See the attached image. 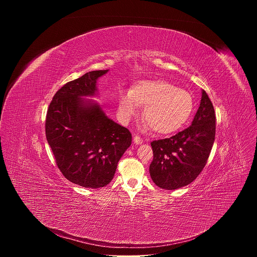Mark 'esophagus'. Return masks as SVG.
Returning <instances> with one entry per match:
<instances>
[{
	"mask_svg": "<svg viewBox=\"0 0 257 257\" xmlns=\"http://www.w3.org/2000/svg\"><path fill=\"white\" fill-rule=\"evenodd\" d=\"M133 141H134V143H135V144H142V142H143L142 138H140L139 136H134Z\"/></svg>",
	"mask_w": 257,
	"mask_h": 257,
	"instance_id": "obj_1",
	"label": "esophagus"
}]
</instances>
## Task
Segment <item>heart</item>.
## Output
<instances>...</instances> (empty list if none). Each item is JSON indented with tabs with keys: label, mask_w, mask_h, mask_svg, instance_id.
Listing matches in <instances>:
<instances>
[{
	"label": "heart",
	"mask_w": 257,
	"mask_h": 257,
	"mask_svg": "<svg viewBox=\"0 0 257 257\" xmlns=\"http://www.w3.org/2000/svg\"><path fill=\"white\" fill-rule=\"evenodd\" d=\"M145 105L143 116L151 128L162 134L174 132L189 119L193 111L192 95L165 80H142L130 91L121 93L118 113L123 122H129Z\"/></svg>",
	"instance_id": "obj_1"
}]
</instances>
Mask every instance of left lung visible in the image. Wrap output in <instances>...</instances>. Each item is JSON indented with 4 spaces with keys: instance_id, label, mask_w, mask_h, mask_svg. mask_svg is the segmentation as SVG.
<instances>
[{
    "instance_id": "obj_1",
    "label": "left lung",
    "mask_w": 257,
    "mask_h": 257,
    "mask_svg": "<svg viewBox=\"0 0 257 257\" xmlns=\"http://www.w3.org/2000/svg\"><path fill=\"white\" fill-rule=\"evenodd\" d=\"M215 136L213 105L204 90L191 125L176 135L153 141L150 174L162 189L175 190L193 182L203 170Z\"/></svg>"
}]
</instances>
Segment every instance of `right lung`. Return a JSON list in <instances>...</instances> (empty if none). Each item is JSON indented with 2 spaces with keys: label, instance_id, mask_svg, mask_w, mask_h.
Returning a JSON list of instances; mask_svg holds the SVG:
<instances>
[{
  "label": "right lung",
  "instance_id": "right-lung-1",
  "mask_svg": "<svg viewBox=\"0 0 257 257\" xmlns=\"http://www.w3.org/2000/svg\"><path fill=\"white\" fill-rule=\"evenodd\" d=\"M107 71H90L66 83L47 113V140L58 168L85 188H100L112 181L132 141L127 128L109 119L96 101L84 98L97 95V79Z\"/></svg>",
  "mask_w": 257,
  "mask_h": 257
}]
</instances>
